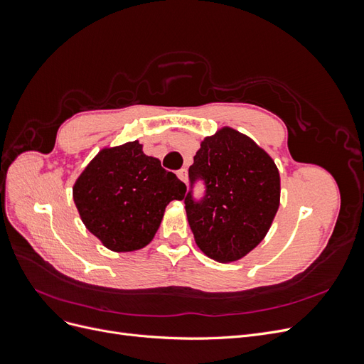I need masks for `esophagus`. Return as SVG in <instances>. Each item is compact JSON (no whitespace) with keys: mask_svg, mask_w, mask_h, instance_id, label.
<instances>
[{"mask_svg":"<svg viewBox=\"0 0 364 364\" xmlns=\"http://www.w3.org/2000/svg\"><path fill=\"white\" fill-rule=\"evenodd\" d=\"M178 178H179L182 182L186 183V179H188V171H186V168H181V170L178 171Z\"/></svg>","mask_w":364,"mask_h":364,"instance_id":"34e87169","label":"esophagus"}]
</instances>
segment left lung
I'll use <instances>...</instances> for the list:
<instances>
[{
  "label": "left lung",
  "instance_id": "obj_1",
  "mask_svg": "<svg viewBox=\"0 0 364 364\" xmlns=\"http://www.w3.org/2000/svg\"><path fill=\"white\" fill-rule=\"evenodd\" d=\"M186 217L200 250L218 262L243 258L257 247L279 208V171L249 136L223 127L202 141L188 170ZM197 180L205 194L193 199Z\"/></svg>",
  "mask_w": 364,
  "mask_h": 364
}]
</instances>
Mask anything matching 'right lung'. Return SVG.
<instances>
[{
	"mask_svg": "<svg viewBox=\"0 0 364 364\" xmlns=\"http://www.w3.org/2000/svg\"><path fill=\"white\" fill-rule=\"evenodd\" d=\"M186 185L144 155L138 141L103 149L74 183L73 197L85 226L114 252H132L155 237L171 200Z\"/></svg>",
	"mask_w": 364,
	"mask_h": 364,
	"instance_id": "add662e5",
	"label": "right lung"
}]
</instances>
